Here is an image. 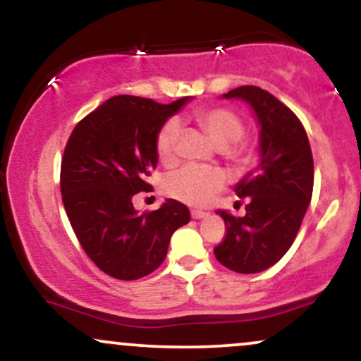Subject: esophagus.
<instances>
[{"label": "esophagus", "instance_id": "esophagus-1", "mask_svg": "<svg viewBox=\"0 0 361 361\" xmlns=\"http://www.w3.org/2000/svg\"><path fill=\"white\" fill-rule=\"evenodd\" d=\"M207 217V212H202V210H192V219H204Z\"/></svg>", "mask_w": 361, "mask_h": 361}]
</instances>
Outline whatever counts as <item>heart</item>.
Instances as JSON below:
<instances>
[{
  "mask_svg": "<svg viewBox=\"0 0 361 361\" xmlns=\"http://www.w3.org/2000/svg\"><path fill=\"white\" fill-rule=\"evenodd\" d=\"M200 127L209 134L214 144L222 149L224 154L235 163L251 161L250 146L239 142L244 135V122L238 114L224 106L202 109L195 114ZM180 122L176 118L168 120L156 135V151L163 163L175 159V149L180 137ZM226 176L217 168H204L188 164L169 173L163 181L164 193L188 205H204L215 193L221 192Z\"/></svg>",
  "mask_w": 361,
  "mask_h": 361,
  "instance_id": "heart-1",
  "label": "heart"
}]
</instances>
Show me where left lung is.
<instances>
[{"instance_id":"8db88e82","label":"left lung","mask_w":361,"mask_h":361,"mask_svg":"<svg viewBox=\"0 0 361 361\" xmlns=\"http://www.w3.org/2000/svg\"><path fill=\"white\" fill-rule=\"evenodd\" d=\"M222 98H238L255 111L259 164L234 188L239 198H247L246 215L217 210L227 233L214 252L229 270L259 273L281 259L299 233L312 198V152L300 120L271 93L239 86Z\"/></svg>"}]
</instances>
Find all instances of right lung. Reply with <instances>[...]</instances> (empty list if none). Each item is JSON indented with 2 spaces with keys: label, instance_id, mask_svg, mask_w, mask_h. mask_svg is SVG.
I'll return each mask as SVG.
<instances>
[{
  "label": "right lung",
  "instance_id": "obj_1",
  "mask_svg": "<svg viewBox=\"0 0 361 361\" xmlns=\"http://www.w3.org/2000/svg\"><path fill=\"white\" fill-rule=\"evenodd\" d=\"M192 98L161 105L118 94L74 127L61 164V193L74 234L90 259L118 280L149 275L166 258L169 239L190 210L168 198L139 214L132 198L147 192L157 166L156 135Z\"/></svg>",
  "mask_w": 361,
  "mask_h": 361
}]
</instances>
